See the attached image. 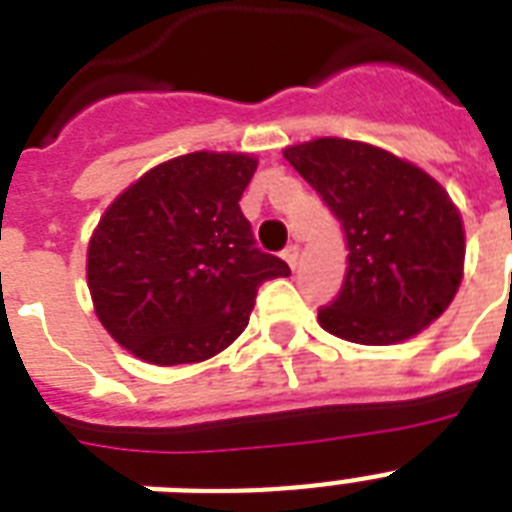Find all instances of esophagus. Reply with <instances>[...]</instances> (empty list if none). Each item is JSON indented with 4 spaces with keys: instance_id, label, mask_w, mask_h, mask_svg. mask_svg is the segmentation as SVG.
Returning a JSON list of instances; mask_svg holds the SVG:
<instances>
[{
    "instance_id": "obj_1",
    "label": "esophagus",
    "mask_w": 512,
    "mask_h": 512,
    "mask_svg": "<svg viewBox=\"0 0 512 512\" xmlns=\"http://www.w3.org/2000/svg\"><path fill=\"white\" fill-rule=\"evenodd\" d=\"M281 257L287 260L289 268H297V257H300V247H297V244H289V247L284 249V252H281Z\"/></svg>"
}]
</instances>
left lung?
I'll use <instances>...</instances> for the list:
<instances>
[{"label": "left lung", "mask_w": 512, "mask_h": 512, "mask_svg": "<svg viewBox=\"0 0 512 512\" xmlns=\"http://www.w3.org/2000/svg\"><path fill=\"white\" fill-rule=\"evenodd\" d=\"M340 220L348 268L319 308L329 335L361 345L409 340L449 308L462 281V217L420 167L358 140L319 138L284 151Z\"/></svg>", "instance_id": "1"}]
</instances>
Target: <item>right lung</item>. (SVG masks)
Returning a JSON list of instances; mask_svg holds the SVG:
<instances>
[{"instance_id":"obj_1","label":"right lung","mask_w":512,"mask_h":512,"mask_svg":"<svg viewBox=\"0 0 512 512\" xmlns=\"http://www.w3.org/2000/svg\"><path fill=\"white\" fill-rule=\"evenodd\" d=\"M255 170V156L196 151L116 196L90 239L87 284L119 345L159 366L212 358L244 332L257 287L289 276L241 215Z\"/></svg>"}]
</instances>
